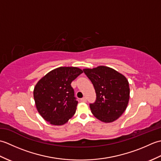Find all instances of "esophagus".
<instances>
[{
	"instance_id": "obj_1",
	"label": "esophagus",
	"mask_w": 161,
	"mask_h": 161,
	"mask_svg": "<svg viewBox=\"0 0 161 161\" xmlns=\"http://www.w3.org/2000/svg\"><path fill=\"white\" fill-rule=\"evenodd\" d=\"M86 97H82L81 99V102H86Z\"/></svg>"
}]
</instances>
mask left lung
<instances>
[{
    "label": "left lung",
    "mask_w": 161,
    "mask_h": 161,
    "mask_svg": "<svg viewBox=\"0 0 161 161\" xmlns=\"http://www.w3.org/2000/svg\"><path fill=\"white\" fill-rule=\"evenodd\" d=\"M83 70L96 93V100L90 104L92 114L102 122L116 120L127 107L130 93L128 80L118 71L104 66Z\"/></svg>",
    "instance_id": "obj_1"
}]
</instances>
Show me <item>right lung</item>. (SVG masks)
I'll return each mask as SVG.
<instances>
[{
	"label": "right lung",
	"mask_w": 161,
	"mask_h": 161,
	"mask_svg": "<svg viewBox=\"0 0 161 161\" xmlns=\"http://www.w3.org/2000/svg\"><path fill=\"white\" fill-rule=\"evenodd\" d=\"M83 71L77 67H59L37 82L34 98L37 111L53 125H62L75 114L78 102L71 82Z\"/></svg>",
	"instance_id": "1"
}]
</instances>
